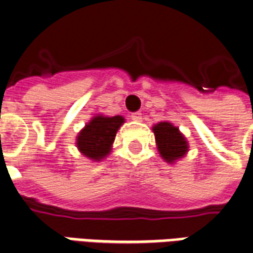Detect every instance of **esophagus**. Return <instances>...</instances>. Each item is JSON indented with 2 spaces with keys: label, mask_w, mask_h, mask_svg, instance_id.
<instances>
[{
  "label": "esophagus",
  "mask_w": 253,
  "mask_h": 253,
  "mask_svg": "<svg viewBox=\"0 0 253 253\" xmlns=\"http://www.w3.org/2000/svg\"><path fill=\"white\" fill-rule=\"evenodd\" d=\"M131 119H132V121H136V122L142 121V112H139V111L132 112V114H131Z\"/></svg>",
  "instance_id": "1"
}]
</instances>
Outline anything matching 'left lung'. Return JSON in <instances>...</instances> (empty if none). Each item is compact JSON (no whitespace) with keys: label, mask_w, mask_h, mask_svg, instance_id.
<instances>
[{"label":"left lung","mask_w":253,"mask_h":253,"mask_svg":"<svg viewBox=\"0 0 253 253\" xmlns=\"http://www.w3.org/2000/svg\"><path fill=\"white\" fill-rule=\"evenodd\" d=\"M155 134V141L160 154L168 162H174L182 158L188 151V143L177 127L170 125L169 122H161L153 127Z\"/></svg>","instance_id":"left-lung-1"}]
</instances>
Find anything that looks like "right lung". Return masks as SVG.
Segmentation results:
<instances>
[{"label":"right lung","instance_id":"1","mask_svg":"<svg viewBox=\"0 0 253 253\" xmlns=\"http://www.w3.org/2000/svg\"><path fill=\"white\" fill-rule=\"evenodd\" d=\"M125 122L119 115L117 117H98L85 125L78 135V147L83 155L93 161H100L111 150V145L118 128Z\"/></svg>","mask_w":253,"mask_h":253}]
</instances>
